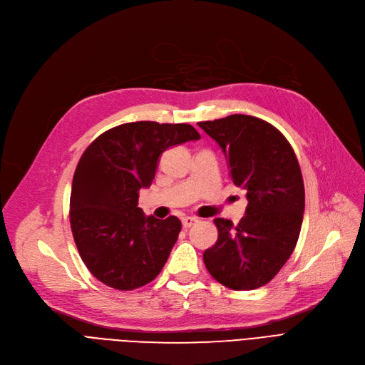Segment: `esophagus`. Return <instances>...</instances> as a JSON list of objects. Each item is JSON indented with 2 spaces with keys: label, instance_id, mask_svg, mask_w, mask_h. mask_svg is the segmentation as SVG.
Segmentation results:
<instances>
[{
  "label": "esophagus",
  "instance_id": "1",
  "mask_svg": "<svg viewBox=\"0 0 365 365\" xmlns=\"http://www.w3.org/2000/svg\"><path fill=\"white\" fill-rule=\"evenodd\" d=\"M198 220L195 219V217H189V216H186V217H182V225H183V227L185 229H187V227H190L192 226L194 223H197Z\"/></svg>",
  "mask_w": 365,
  "mask_h": 365
}]
</instances>
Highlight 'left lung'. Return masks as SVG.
Masks as SVG:
<instances>
[{
	"mask_svg": "<svg viewBox=\"0 0 365 365\" xmlns=\"http://www.w3.org/2000/svg\"><path fill=\"white\" fill-rule=\"evenodd\" d=\"M198 125L222 148L229 176L248 201L237 226L215 219L219 237L204 252L205 267L227 289H259L281 271L299 240L304 186L296 153L278 128L252 115Z\"/></svg>",
	"mask_w": 365,
	"mask_h": 365,
	"instance_id": "obj_1",
	"label": "left lung"
}]
</instances>
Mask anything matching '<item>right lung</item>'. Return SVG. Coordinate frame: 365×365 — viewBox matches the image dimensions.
Masks as SVG:
<instances>
[{"label":"right lung","mask_w":365,"mask_h":365,"mask_svg":"<svg viewBox=\"0 0 365 365\" xmlns=\"http://www.w3.org/2000/svg\"><path fill=\"white\" fill-rule=\"evenodd\" d=\"M189 124L127 123L93 140L76 165L69 219L73 241L88 271L117 290H134L155 279L182 223L146 216L139 190L155 178L161 153L198 140Z\"/></svg>","instance_id":"obj_1"}]
</instances>
